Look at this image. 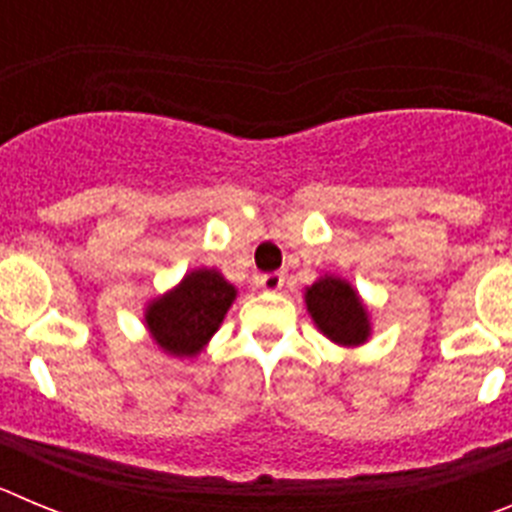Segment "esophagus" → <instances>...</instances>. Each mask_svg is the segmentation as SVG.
Masks as SVG:
<instances>
[{"mask_svg": "<svg viewBox=\"0 0 512 512\" xmlns=\"http://www.w3.org/2000/svg\"><path fill=\"white\" fill-rule=\"evenodd\" d=\"M256 284H259L264 292H279V289L284 287V274H279V271H274V274H264V277L256 279Z\"/></svg>", "mask_w": 512, "mask_h": 512, "instance_id": "esophagus-1", "label": "esophagus"}]
</instances>
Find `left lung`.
I'll return each instance as SVG.
<instances>
[{
	"label": "left lung",
	"instance_id": "1",
	"mask_svg": "<svg viewBox=\"0 0 512 512\" xmlns=\"http://www.w3.org/2000/svg\"><path fill=\"white\" fill-rule=\"evenodd\" d=\"M305 307L315 328L343 348L364 346L372 338V315L356 287L336 274H323L305 287Z\"/></svg>",
	"mask_w": 512,
	"mask_h": 512
}]
</instances>
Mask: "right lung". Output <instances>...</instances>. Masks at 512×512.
I'll use <instances>...</instances> for the list:
<instances>
[{
  "label": "right lung",
  "instance_id": "add662e5",
  "mask_svg": "<svg viewBox=\"0 0 512 512\" xmlns=\"http://www.w3.org/2000/svg\"><path fill=\"white\" fill-rule=\"evenodd\" d=\"M238 289L217 269H192L143 310L148 336L166 356L197 359L233 307Z\"/></svg>",
  "mask_w": 512,
  "mask_h": 512
}]
</instances>
